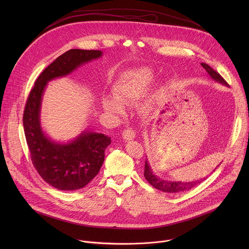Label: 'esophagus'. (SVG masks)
Returning a JSON list of instances; mask_svg holds the SVG:
<instances>
[{
    "label": "esophagus",
    "instance_id": "34e87169",
    "mask_svg": "<svg viewBox=\"0 0 249 249\" xmlns=\"http://www.w3.org/2000/svg\"><path fill=\"white\" fill-rule=\"evenodd\" d=\"M122 136H123V139H124V140H126V141H132V140L135 139L136 133H135V131H134L133 129L128 128V129H125V130H124Z\"/></svg>",
    "mask_w": 249,
    "mask_h": 249
}]
</instances>
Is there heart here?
Instances as JSON below:
<instances>
[{
    "mask_svg": "<svg viewBox=\"0 0 249 249\" xmlns=\"http://www.w3.org/2000/svg\"><path fill=\"white\" fill-rule=\"evenodd\" d=\"M155 80L154 71L150 68H138L123 72L112 86L113 96L105 95L102 105L105 111L115 115L125 113V106L139 101L147 92ZM148 105L145 106V108Z\"/></svg>",
    "mask_w": 249,
    "mask_h": 249,
    "instance_id": "b5f03b06",
    "label": "heart"
}]
</instances>
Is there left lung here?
Instances as JSON below:
<instances>
[{"label": "left lung", "instance_id": "left-lung-1", "mask_svg": "<svg viewBox=\"0 0 249 249\" xmlns=\"http://www.w3.org/2000/svg\"><path fill=\"white\" fill-rule=\"evenodd\" d=\"M201 66L207 71V73L210 75V77L214 80L217 83H220L222 85H225L228 87V84L226 81L220 76L219 73H217L215 70H213L209 65L205 63H201ZM144 176L145 178L149 181V183L155 187L158 190L166 192V193H177V192H182V191H187L195 187L196 185L200 184L202 181H204L206 178L200 179V180H195L191 182H181V181H171V180H164L160 178L159 176L155 174L153 171L148 160L145 161V171H144Z\"/></svg>", "mask_w": 249, "mask_h": 249}]
</instances>
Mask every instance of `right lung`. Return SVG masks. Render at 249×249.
<instances>
[{
  "label": "right lung",
  "instance_id": "obj_1",
  "mask_svg": "<svg viewBox=\"0 0 249 249\" xmlns=\"http://www.w3.org/2000/svg\"><path fill=\"white\" fill-rule=\"evenodd\" d=\"M101 56L100 50L71 49L65 52L37 78L26 101L23 129L32 163L44 181L59 190H78L89 184L99 172L111 139L85 129L68 142L52 140L40 122L43 94L50 81L67 77Z\"/></svg>",
  "mask_w": 249,
  "mask_h": 249
}]
</instances>
